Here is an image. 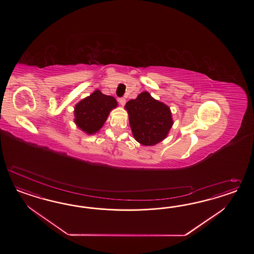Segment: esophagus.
Instances as JSON below:
<instances>
[{
	"mask_svg": "<svg viewBox=\"0 0 254 254\" xmlns=\"http://www.w3.org/2000/svg\"><path fill=\"white\" fill-rule=\"evenodd\" d=\"M118 101L120 102V104H121L122 106H124V105L126 104V101H127V100H126V99H124V98H120V99L118 100Z\"/></svg>",
	"mask_w": 254,
	"mask_h": 254,
	"instance_id": "1",
	"label": "esophagus"
}]
</instances>
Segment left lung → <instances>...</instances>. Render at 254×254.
Segmentation results:
<instances>
[{
	"mask_svg": "<svg viewBox=\"0 0 254 254\" xmlns=\"http://www.w3.org/2000/svg\"><path fill=\"white\" fill-rule=\"evenodd\" d=\"M125 109L128 114L132 135L144 146H154L168 137L173 126L170 108L154 99L150 93L138 94L127 101Z\"/></svg>",
	"mask_w": 254,
	"mask_h": 254,
	"instance_id": "1",
	"label": "left lung"
}]
</instances>
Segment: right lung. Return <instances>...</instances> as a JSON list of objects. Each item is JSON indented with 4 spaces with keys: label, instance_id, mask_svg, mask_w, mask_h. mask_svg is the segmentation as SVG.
Instances as JSON below:
<instances>
[{
    "label": "right lung",
    "instance_id": "obj_1",
    "mask_svg": "<svg viewBox=\"0 0 254 254\" xmlns=\"http://www.w3.org/2000/svg\"><path fill=\"white\" fill-rule=\"evenodd\" d=\"M117 106L118 103L114 97L96 89L74 106V123L87 135H93L100 130L111 111Z\"/></svg>",
    "mask_w": 254,
    "mask_h": 254
}]
</instances>
